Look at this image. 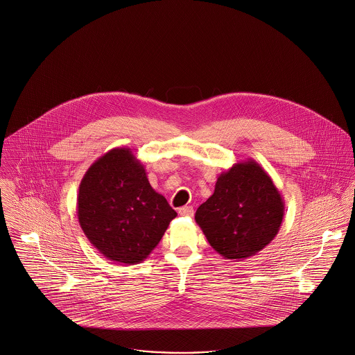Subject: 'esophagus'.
Listing matches in <instances>:
<instances>
[{"instance_id": "1", "label": "esophagus", "mask_w": 355, "mask_h": 355, "mask_svg": "<svg viewBox=\"0 0 355 355\" xmlns=\"http://www.w3.org/2000/svg\"><path fill=\"white\" fill-rule=\"evenodd\" d=\"M178 214L180 216H187V217H191L194 214V210L191 206H182L178 209Z\"/></svg>"}]
</instances>
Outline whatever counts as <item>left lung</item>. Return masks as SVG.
I'll list each match as a JSON object with an SVG mask.
<instances>
[{"label":"left lung","mask_w":355,"mask_h":355,"mask_svg":"<svg viewBox=\"0 0 355 355\" xmlns=\"http://www.w3.org/2000/svg\"><path fill=\"white\" fill-rule=\"evenodd\" d=\"M285 202L270 175L252 158L222 171L214 193L196 211L210 246L226 259L242 261L278 234Z\"/></svg>","instance_id":"left-lung-1"}]
</instances>
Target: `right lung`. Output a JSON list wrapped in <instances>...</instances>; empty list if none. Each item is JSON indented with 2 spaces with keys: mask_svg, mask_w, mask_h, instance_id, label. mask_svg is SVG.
Returning <instances> with one entry per match:
<instances>
[{
  "mask_svg": "<svg viewBox=\"0 0 355 355\" xmlns=\"http://www.w3.org/2000/svg\"><path fill=\"white\" fill-rule=\"evenodd\" d=\"M77 217L86 238L105 258L135 265L152 253L177 213L153 189L132 149L114 148L85 173Z\"/></svg>",
  "mask_w": 355,
  "mask_h": 355,
  "instance_id": "1",
  "label": "right lung"
}]
</instances>
